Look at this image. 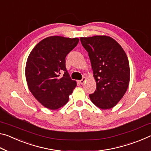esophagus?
<instances>
[{"label": "esophagus", "instance_id": "esophagus-1", "mask_svg": "<svg viewBox=\"0 0 151 151\" xmlns=\"http://www.w3.org/2000/svg\"><path fill=\"white\" fill-rule=\"evenodd\" d=\"M85 81H86V78H85V77H83V78L81 79V81H78V83H80V84H81V85H82V84H83L84 83H85Z\"/></svg>", "mask_w": 151, "mask_h": 151}]
</instances>
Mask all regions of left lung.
Segmentation results:
<instances>
[{
    "label": "left lung",
    "mask_w": 151,
    "mask_h": 151,
    "mask_svg": "<svg viewBox=\"0 0 151 151\" xmlns=\"http://www.w3.org/2000/svg\"><path fill=\"white\" fill-rule=\"evenodd\" d=\"M80 40L88 52L96 83V91L89 97L99 108L111 109L129 87L130 67L126 53L108 36L81 37Z\"/></svg>",
    "instance_id": "left-lung-1"
}]
</instances>
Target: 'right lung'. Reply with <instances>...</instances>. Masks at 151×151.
I'll list each match as a JSON object with an SVG mask.
<instances>
[{"instance_id":"obj_1","label":"right lung","mask_w":151,"mask_h":151,"mask_svg":"<svg viewBox=\"0 0 151 151\" xmlns=\"http://www.w3.org/2000/svg\"><path fill=\"white\" fill-rule=\"evenodd\" d=\"M78 41L77 38L47 37L35 46L28 57L25 68L28 87L46 108L56 110L63 106L76 87V82L66 70L65 58Z\"/></svg>"}]
</instances>
